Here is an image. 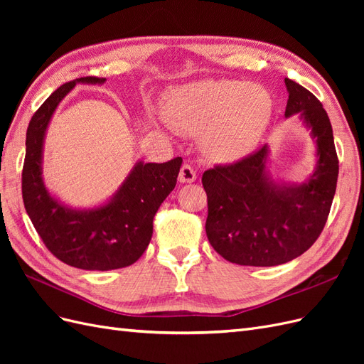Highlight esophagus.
<instances>
[{"instance_id": "1", "label": "esophagus", "mask_w": 364, "mask_h": 364, "mask_svg": "<svg viewBox=\"0 0 364 364\" xmlns=\"http://www.w3.org/2000/svg\"><path fill=\"white\" fill-rule=\"evenodd\" d=\"M197 179V171L191 167L190 164H183L179 171V182L181 183H191Z\"/></svg>"}]
</instances>
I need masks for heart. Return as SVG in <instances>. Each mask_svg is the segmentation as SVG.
<instances>
[{
    "label": "heart",
    "mask_w": 364,
    "mask_h": 364,
    "mask_svg": "<svg viewBox=\"0 0 364 364\" xmlns=\"http://www.w3.org/2000/svg\"><path fill=\"white\" fill-rule=\"evenodd\" d=\"M273 111L270 94L258 85L200 80L174 90L165 102L171 126L186 135H202L214 159L246 156L258 144Z\"/></svg>",
    "instance_id": "1"
}]
</instances>
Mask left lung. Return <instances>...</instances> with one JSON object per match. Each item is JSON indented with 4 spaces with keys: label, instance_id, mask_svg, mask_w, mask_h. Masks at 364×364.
<instances>
[{
    "label": "left lung",
    "instance_id": "8db88e82",
    "mask_svg": "<svg viewBox=\"0 0 364 364\" xmlns=\"http://www.w3.org/2000/svg\"><path fill=\"white\" fill-rule=\"evenodd\" d=\"M284 82L289 91L285 118L299 115L316 142L310 178L302 183L274 182L267 170V146L202 176L209 243L240 266L272 267L302 255L323 230L336 194L338 159L328 114L304 86Z\"/></svg>",
    "mask_w": 364,
    "mask_h": 364
}]
</instances>
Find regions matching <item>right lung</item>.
Returning a JSON list of instances; mask_svg holds the SVG:
<instances>
[{
	"label": "right lung",
	"instance_id": "obj_1",
	"mask_svg": "<svg viewBox=\"0 0 364 364\" xmlns=\"http://www.w3.org/2000/svg\"><path fill=\"white\" fill-rule=\"evenodd\" d=\"M106 79L82 77L58 87L31 117L26 138L23 199L43 245L68 266L114 270L139 259L153 234V217L174 190L182 158L164 164L138 161L106 203L77 209L62 203L42 178L43 139L50 119L77 83L102 85Z\"/></svg>",
	"mask_w": 364,
	"mask_h": 364
}]
</instances>
